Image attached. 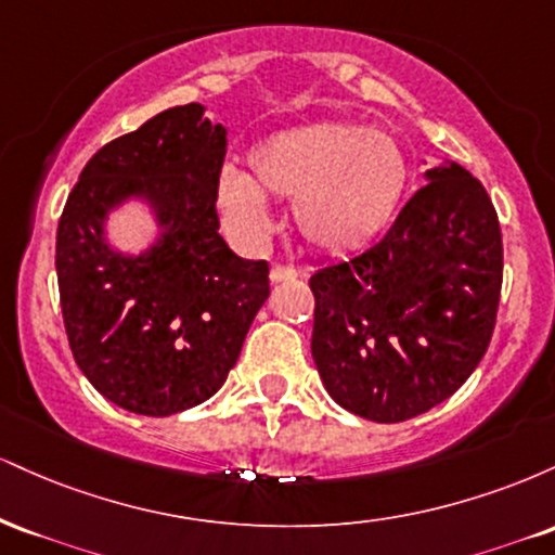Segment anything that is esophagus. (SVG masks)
Wrapping results in <instances>:
<instances>
[{"instance_id":"obj_1","label":"esophagus","mask_w":555,"mask_h":555,"mask_svg":"<svg viewBox=\"0 0 555 555\" xmlns=\"http://www.w3.org/2000/svg\"><path fill=\"white\" fill-rule=\"evenodd\" d=\"M269 276H271V282H273V284H279V282H289V279H295V276H297V271L292 269V266H282V263H276V266H273V269H271Z\"/></svg>"}]
</instances>
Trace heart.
Masks as SVG:
<instances>
[{
    "mask_svg": "<svg viewBox=\"0 0 555 555\" xmlns=\"http://www.w3.org/2000/svg\"><path fill=\"white\" fill-rule=\"evenodd\" d=\"M410 167L380 130L323 122L260 140L247 175L227 167L216 203L229 232L245 245L269 237L266 197H292L299 237L321 253H349L378 237L399 211Z\"/></svg>",
    "mask_w": 555,
    "mask_h": 555,
    "instance_id": "heart-1",
    "label": "heart"
}]
</instances>
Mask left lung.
<instances>
[{
	"mask_svg": "<svg viewBox=\"0 0 555 555\" xmlns=\"http://www.w3.org/2000/svg\"><path fill=\"white\" fill-rule=\"evenodd\" d=\"M425 177L384 240L310 276L323 386L373 423L449 399L486 354L499 313L503 242L486 188L460 164Z\"/></svg>",
	"mask_w": 555,
	"mask_h": 555,
	"instance_id": "left-lung-1",
	"label": "left lung"
}]
</instances>
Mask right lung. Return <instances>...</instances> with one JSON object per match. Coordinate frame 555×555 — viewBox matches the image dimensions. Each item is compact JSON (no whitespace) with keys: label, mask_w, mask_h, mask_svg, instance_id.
I'll return each instance as SVG.
<instances>
[{"label":"right lung","mask_w":555,"mask_h":555,"mask_svg":"<svg viewBox=\"0 0 555 555\" xmlns=\"http://www.w3.org/2000/svg\"><path fill=\"white\" fill-rule=\"evenodd\" d=\"M201 104L156 114L95 154L56 227V282L73 358L127 412L169 417L211 399L269 297V263L219 234L227 130ZM140 196L163 237L140 257L108 247L112 207Z\"/></svg>","instance_id":"right-lung-1"}]
</instances>
